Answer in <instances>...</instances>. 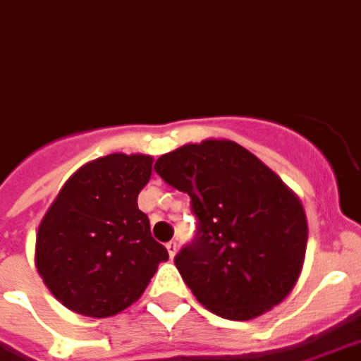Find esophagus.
I'll return each mask as SVG.
<instances>
[{"mask_svg": "<svg viewBox=\"0 0 361 361\" xmlns=\"http://www.w3.org/2000/svg\"><path fill=\"white\" fill-rule=\"evenodd\" d=\"M165 246H167V252H169V256H171V257H175V254H177V250H178V244H177V242L171 240V242H167Z\"/></svg>", "mask_w": 361, "mask_h": 361, "instance_id": "obj_1", "label": "esophagus"}]
</instances>
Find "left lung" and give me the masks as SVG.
Wrapping results in <instances>:
<instances>
[{"instance_id": "obj_1", "label": "left lung", "mask_w": 361, "mask_h": 361, "mask_svg": "<svg viewBox=\"0 0 361 361\" xmlns=\"http://www.w3.org/2000/svg\"><path fill=\"white\" fill-rule=\"evenodd\" d=\"M155 173L190 196L196 238L175 265L194 296L225 319L248 321L281 304L306 256L307 221L296 194L231 140L161 155Z\"/></svg>"}]
</instances>
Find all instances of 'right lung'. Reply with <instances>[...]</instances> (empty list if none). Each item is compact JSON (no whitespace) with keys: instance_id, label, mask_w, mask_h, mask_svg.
<instances>
[{"instance_id":"1","label":"right lung","mask_w":361,"mask_h":361,"mask_svg":"<svg viewBox=\"0 0 361 361\" xmlns=\"http://www.w3.org/2000/svg\"><path fill=\"white\" fill-rule=\"evenodd\" d=\"M149 155L111 154L86 163L63 184L36 235V269L75 314L109 317L140 298L169 259L138 209L152 177Z\"/></svg>"}]
</instances>
